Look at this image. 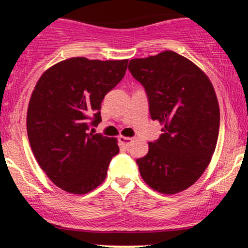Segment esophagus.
Returning <instances> with one entry per match:
<instances>
[{"label": "esophagus", "instance_id": "esophagus-1", "mask_svg": "<svg viewBox=\"0 0 248 248\" xmlns=\"http://www.w3.org/2000/svg\"><path fill=\"white\" fill-rule=\"evenodd\" d=\"M132 141H133V139L132 138H127V136H120V138H119V142H120L121 146L124 147V148L129 147L130 142H132Z\"/></svg>", "mask_w": 248, "mask_h": 248}]
</instances>
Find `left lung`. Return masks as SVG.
I'll use <instances>...</instances> for the list:
<instances>
[{"mask_svg":"<svg viewBox=\"0 0 248 248\" xmlns=\"http://www.w3.org/2000/svg\"><path fill=\"white\" fill-rule=\"evenodd\" d=\"M128 69L146 88L152 119L163 124L160 139L136 160L141 177L164 195L186 190L205 171L217 146L220 113L212 82L173 51L132 59Z\"/></svg>","mask_w":248,"mask_h":248,"instance_id":"1","label":"left lung"}]
</instances>
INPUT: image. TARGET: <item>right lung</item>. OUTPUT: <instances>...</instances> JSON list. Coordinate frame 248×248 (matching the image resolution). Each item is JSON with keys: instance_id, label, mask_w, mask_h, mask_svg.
<instances>
[{"instance_id": "right-lung-1", "label": "right lung", "mask_w": 248, "mask_h": 248, "mask_svg": "<svg viewBox=\"0 0 248 248\" xmlns=\"http://www.w3.org/2000/svg\"><path fill=\"white\" fill-rule=\"evenodd\" d=\"M127 65L128 59L73 57L47 69L33 88L27 114L31 149L64 191L84 195L106 178L118 140L88 129L100 124L101 101L124 78Z\"/></svg>"}]
</instances>
